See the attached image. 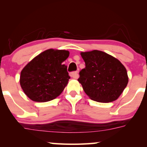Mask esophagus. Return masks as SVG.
Segmentation results:
<instances>
[{"mask_svg": "<svg viewBox=\"0 0 147 147\" xmlns=\"http://www.w3.org/2000/svg\"><path fill=\"white\" fill-rule=\"evenodd\" d=\"M70 76L71 78H75V79H78L79 77V74H78V71H73L70 73Z\"/></svg>", "mask_w": 147, "mask_h": 147, "instance_id": "obj_1", "label": "esophagus"}]
</instances>
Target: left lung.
<instances>
[{
  "mask_svg": "<svg viewBox=\"0 0 147 147\" xmlns=\"http://www.w3.org/2000/svg\"><path fill=\"white\" fill-rule=\"evenodd\" d=\"M86 67L80 71L78 82L92 100L113 102L127 86V71L121 62L105 52L94 50L82 52Z\"/></svg>",
  "mask_w": 147,
  "mask_h": 147,
  "instance_id": "1",
  "label": "left lung"
}]
</instances>
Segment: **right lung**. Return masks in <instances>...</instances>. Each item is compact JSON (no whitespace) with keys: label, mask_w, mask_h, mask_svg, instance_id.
Instances as JSON below:
<instances>
[{"label":"right lung","mask_w":147,"mask_h":147,"mask_svg":"<svg viewBox=\"0 0 147 147\" xmlns=\"http://www.w3.org/2000/svg\"><path fill=\"white\" fill-rule=\"evenodd\" d=\"M69 55L65 50L50 49L27 63L21 72L20 84L30 99L45 102L61 94L70 78L63 63Z\"/></svg>","instance_id":"obj_1"}]
</instances>
